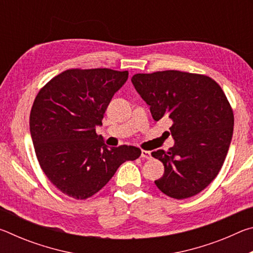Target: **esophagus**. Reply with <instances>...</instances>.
Returning <instances> with one entry per match:
<instances>
[{
  "label": "esophagus",
  "instance_id": "1",
  "mask_svg": "<svg viewBox=\"0 0 253 253\" xmlns=\"http://www.w3.org/2000/svg\"><path fill=\"white\" fill-rule=\"evenodd\" d=\"M140 157L142 158H146V160H149V158H152L151 153L148 151H142V154H140Z\"/></svg>",
  "mask_w": 253,
  "mask_h": 253
}]
</instances>
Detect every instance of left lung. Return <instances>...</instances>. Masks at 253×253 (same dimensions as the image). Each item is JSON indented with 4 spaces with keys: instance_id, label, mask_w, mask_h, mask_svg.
Masks as SVG:
<instances>
[{
    "instance_id": "obj_1",
    "label": "left lung",
    "mask_w": 253,
    "mask_h": 253,
    "mask_svg": "<svg viewBox=\"0 0 253 253\" xmlns=\"http://www.w3.org/2000/svg\"><path fill=\"white\" fill-rule=\"evenodd\" d=\"M131 83L154 121L172 124L174 146L152 153L164 165L156 186L177 200L200 193L219 174L232 139L234 116L225 93L208 76L178 70L136 74Z\"/></svg>"
}]
</instances>
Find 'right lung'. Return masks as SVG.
<instances>
[{"label": "right lung", "instance_id": "right-lung-1", "mask_svg": "<svg viewBox=\"0 0 253 253\" xmlns=\"http://www.w3.org/2000/svg\"><path fill=\"white\" fill-rule=\"evenodd\" d=\"M128 71L69 69L38 92L30 113V131L41 169L70 198L85 200L100 191L124 162L142 151L122 145L108 148L96 126Z\"/></svg>", "mask_w": 253, "mask_h": 253}]
</instances>
